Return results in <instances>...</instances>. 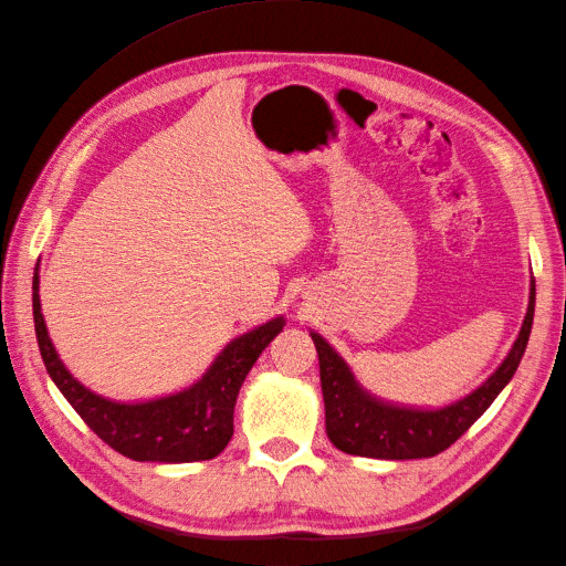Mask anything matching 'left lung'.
I'll list each match as a JSON object with an SVG mask.
<instances>
[{
  "mask_svg": "<svg viewBox=\"0 0 566 566\" xmlns=\"http://www.w3.org/2000/svg\"><path fill=\"white\" fill-rule=\"evenodd\" d=\"M534 304L536 283L531 281L528 310L505 361L468 397L437 410L394 406L370 397L356 382L352 368L342 361V356L318 333H312L321 366L325 432L335 449L349 455L380 460L432 458L447 451L482 418L484 410L515 375L531 335V323H534Z\"/></svg>",
  "mask_w": 566,
  "mask_h": 566,
  "instance_id": "left-lung-1",
  "label": "left lung"
}]
</instances>
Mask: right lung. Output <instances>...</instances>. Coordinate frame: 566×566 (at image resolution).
<instances>
[{"instance_id": "obj_1", "label": "right lung", "mask_w": 566, "mask_h": 566, "mask_svg": "<svg viewBox=\"0 0 566 566\" xmlns=\"http://www.w3.org/2000/svg\"><path fill=\"white\" fill-rule=\"evenodd\" d=\"M32 316L49 378L94 434L117 453L139 462H193L224 451L233 437V408L245 375L285 325L279 316L235 337L208 373L184 391L142 403H119L98 397L63 366L44 325L38 271L32 276Z\"/></svg>"}]
</instances>
